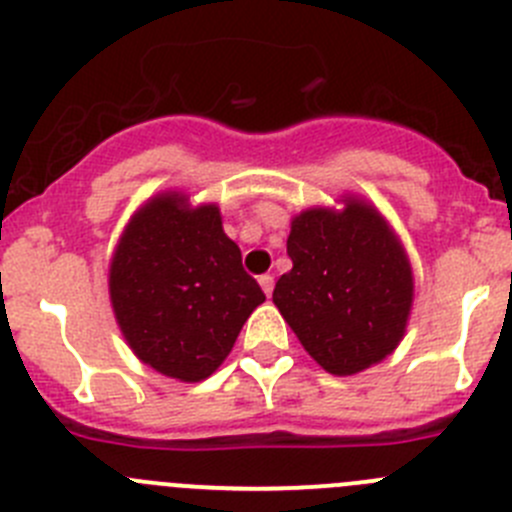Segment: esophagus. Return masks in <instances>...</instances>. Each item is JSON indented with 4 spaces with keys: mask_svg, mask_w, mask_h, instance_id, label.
I'll list each match as a JSON object with an SVG mask.
<instances>
[{
    "mask_svg": "<svg viewBox=\"0 0 512 512\" xmlns=\"http://www.w3.org/2000/svg\"><path fill=\"white\" fill-rule=\"evenodd\" d=\"M260 288L265 290V295H272V288H275V278H272V275H260Z\"/></svg>",
    "mask_w": 512,
    "mask_h": 512,
    "instance_id": "obj_1",
    "label": "esophagus"
}]
</instances>
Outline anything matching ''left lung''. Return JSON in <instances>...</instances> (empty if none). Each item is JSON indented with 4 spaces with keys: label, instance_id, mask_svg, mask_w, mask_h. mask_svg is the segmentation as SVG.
<instances>
[{
    "label": "left lung",
    "instance_id": "obj_1",
    "mask_svg": "<svg viewBox=\"0 0 512 512\" xmlns=\"http://www.w3.org/2000/svg\"><path fill=\"white\" fill-rule=\"evenodd\" d=\"M293 270L272 300L305 351L336 376L379 364L399 346L414 298L412 265L371 204L305 209L290 224Z\"/></svg>",
    "mask_w": 512,
    "mask_h": 512
}]
</instances>
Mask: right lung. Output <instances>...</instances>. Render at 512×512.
I'll return each mask as SVG.
<instances>
[{
	"label": "right lung",
	"mask_w": 512,
	"mask_h": 512,
	"mask_svg": "<svg viewBox=\"0 0 512 512\" xmlns=\"http://www.w3.org/2000/svg\"><path fill=\"white\" fill-rule=\"evenodd\" d=\"M108 290L121 333L143 364L202 381L232 351L265 300L214 204L189 207L169 191L131 217L111 260Z\"/></svg>",
	"instance_id": "right-lung-1"
}]
</instances>
